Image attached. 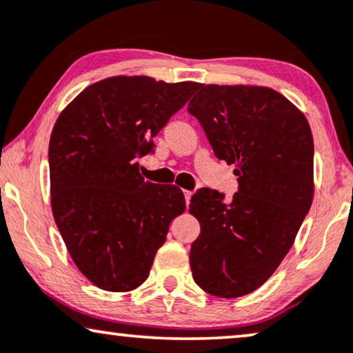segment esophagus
Masks as SVG:
<instances>
[{"instance_id": "obj_1", "label": "esophagus", "mask_w": 353, "mask_h": 353, "mask_svg": "<svg viewBox=\"0 0 353 353\" xmlns=\"http://www.w3.org/2000/svg\"><path fill=\"white\" fill-rule=\"evenodd\" d=\"M184 196H185V203H187V206H189V203H190V199H192V192H189V190H184Z\"/></svg>"}]
</instances>
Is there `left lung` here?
Returning a JSON list of instances; mask_svg holds the SVG:
<instances>
[{
	"instance_id": "1",
	"label": "left lung",
	"mask_w": 353,
	"mask_h": 353,
	"mask_svg": "<svg viewBox=\"0 0 353 353\" xmlns=\"http://www.w3.org/2000/svg\"><path fill=\"white\" fill-rule=\"evenodd\" d=\"M216 158L234 164L239 190L199 189L190 213L195 283L236 299L265 284L288 255L313 200V137L288 98L266 87L199 85L189 103Z\"/></svg>"
}]
</instances>
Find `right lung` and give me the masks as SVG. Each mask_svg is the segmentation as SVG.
Masks as SVG:
<instances>
[{
  "label": "right lung",
  "instance_id": "right-lung-1",
  "mask_svg": "<svg viewBox=\"0 0 353 353\" xmlns=\"http://www.w3.org/2000/svg\"><path fill=\"white\" fill-rule=\"evenodd\" d=\"M199 83L110 77L79 93L56 121L48 161L51 210L75 266L97 288L128 292L148 278L179 187L145 182L139 158Z\"/></svg>",
  "mask_w": 353,
  "mask_h": 353
}]
</instances>
